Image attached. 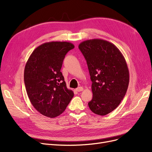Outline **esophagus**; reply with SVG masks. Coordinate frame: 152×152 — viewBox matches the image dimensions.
Masks as SVG:
<instances>
[{
  "instance_id": "1",
  "label": "esophagus",
  "mask_w": 152,
  "mask_h": 152,
  "mask_svg": "<svg viewBox=\"0 0 152 152\" xmlns=\"http://www.w3.org/2000/svg\"><path fill=\"white\" fill-rule=\"evenodd\" d=\"M83 90H84V89H83V87H79L76 89V91L77 92H80V91H82Z\"/></svg>"
}]
</instances>
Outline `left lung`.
<instances>
[{"instance_id": "8db88e82", "label": "left lung", "mask_w": 152, "mask_h": 152, "mask_svg": "<svg viewBox=\"0 0 152 152\" xmlns=\"http://www.w3.org/2000/svg\"><path fill=\"white\" fill-rule=\"evenodd\" d=\"M87 61L93 99L91 110L105 115L115 109L125 96L129 82L126 59L119 49L107 40H87L79 45Z\"/></svg>"}]
</instances>
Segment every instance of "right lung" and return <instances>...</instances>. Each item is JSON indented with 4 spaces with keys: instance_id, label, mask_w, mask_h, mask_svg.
Segmentation results:
<instances>
[{
    "instance_id": "right-lung-1",
    "label": "right lung",
    "mask_w": 152,
    "mask_h": 152,
    "mask_svg": "<svg viewBox=\"0 0 152 152\" xmlns=\"http://www.w3.org/2000/svg\"><path fill=\"white\" fill-rule=\"evenodd\" d=\"M74 47L68 42L44 43L35 49L26 63L24 81L27 94L34 107L44 116H59L73 97L61 68L65 55Z\"/></svg>"
}]
</instances>
